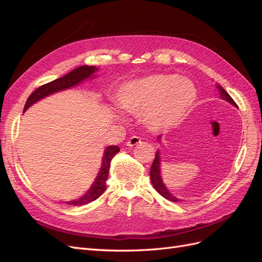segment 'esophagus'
Masks as SVG:
<instances>
[{
    "label": "esophagus",
    "mask_w": 262,
    "mask_h": 262,
    "mask_svg": "<svg viewBox=\"0 0 262 262\" xmlns=\"http://www.w3.org/2000/svg\"><path fill=\"white\" fill-rule=\"evenodd\" d=\"M140 143H141V139L137 136H133L128 140V142H126V146L134 147V146H138Z\"/></svg>",
    "instance_id": "1"
}]
</instances>
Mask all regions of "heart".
<instances>
[{
    "label": "heart",
    "instance_id": "b5f03b06",
    "mask_svg": "<svg viewBox=\"0 0 262 262\" xmlns=\"http://www.w3.org/2000/svg\"><path fill=\"white\" fill-rule=\"evenodd\" d=\"M195 97V87L187 78L152 73L122 84L115 105L121 112L143 117L149 129L162 130L180 121Z\"/></svg>",
    "mask_w": 262,
    "mask_h": 262
}]
</instances>
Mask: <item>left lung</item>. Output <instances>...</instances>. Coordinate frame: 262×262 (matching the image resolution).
<instances>
[{
	"label": "left lung",
	"instance_id": "8db88e82",
	"mask_svg": "<svg viewBox=\"0 0 262 262\" xmlns=\"http://www.w3.org/2000/svg\"><path fill=\"white\" fill-rule=\"evenodd\" d=\"M216 87H217V90H219V92H220V97H221L222 99H224V100L228 101L229 104L233 105L234 107L238 108V106L236 105V102L234 101V99H233L231 96H229L228 93L223 89V87H222L221 85H217ZM161 137H162V136L158 137V140L161 139ZM149 178H150V181H152V185H153V187L155 188L156 191H157L158 193H160L162 196H164L165 199H167V200H169V201H171V202H178V201H180V200L178 199V198L173 196V195L169 192V190H168L167 188H166V186L164 185L162 176H161V153H160V150H158V149L156 150L155 160H154L152 166H150Z\"/></svg>",
	"mask_w": 262,
	"mask_h": 262
}]
</instances>
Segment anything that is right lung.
<instances>
[{
	"mask_svg": "<svg viewBox=\"0 0 262 262\" xmlns=\"http://www.w3.org/2000/svg\"><path fill=\"white\" fill-rule=\"evenodd\" d=\"M96 71H98V68L94 67V66H92V67L83 66V67L77 68L73 71H71L70 73H68L64 76L57 78V80L47 83L45 85H41L40 87H38V89L28 97L26 104H25V107H24V112H26V110L31 105H34L36 101L40 100L47 96H49V95H51L53 93L68 90V89H70V87L80 84L81 82L86 80V78L93 77L94 76L93 74L96 72ZM119 150H120V148H119L117 145H110L105 149L100 170L98 172L96 179H95L94 184L89 189V191H87L83 196L78 198L77 200L68 201L67 202L68 204L84 205V204L91 203L96 199H98V198L102 193H104V191L106 190V180L108 178L110 162H112L114 156L119 152Z\"/></svg>",
	"mask_w": 262,
	"mask_h": 262,
	"instance_id": "right-lung-1",
	"label": "right lung"
}]
</instances>
